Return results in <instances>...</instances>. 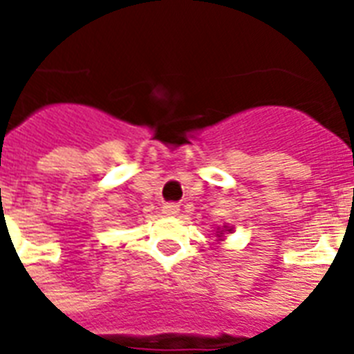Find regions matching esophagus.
<instances>
[{"mask_svg":"<svg viewBox=\"0 0 354 354\" xmlns=\"http://www.w3.org/2000/svg\"><path fill=\"white\" fill-rule=\"evenodd\" d=\"M163 215L167 216H176L178 213H180V205L174 204V202H171V204H165L163 205Z\"/></svg>","mask_w":354,"mask_h":354,"instance_id":"obj_1","label":"esophagus"}]
</instances>
